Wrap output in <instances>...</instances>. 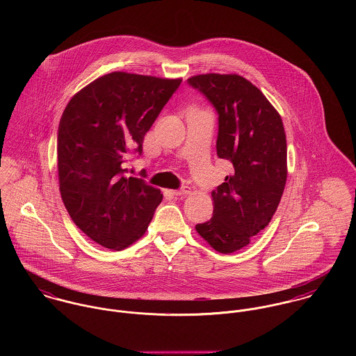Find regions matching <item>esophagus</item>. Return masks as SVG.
<instances>
[{
  "label": "esophagus",
  "mask_w": 356,
  "mask_h": 356,
  "mask_svg": "<svg viewBox=\"0 0 356 356\" xmlns=\"http://www.w3.org/2000/svg\"><path fill=\"white\" fill-rule=\"evenodd\" d=\"M172 195H174V196H186V195H191V188L184 186V188H181V189H178V191H172Z\"/></svg>",
  "instance_id": "34e87169"
}]
</instances>
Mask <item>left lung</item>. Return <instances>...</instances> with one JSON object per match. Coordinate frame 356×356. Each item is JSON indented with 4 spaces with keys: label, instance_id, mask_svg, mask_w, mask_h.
<instances>
[{
    "label": "left lung",
    "instance_id": "left-lung-1",
    "mask_svg": "<svg viewBox=\"0 0 356 356\" xmlns=\"http://www.w3.org/2000/svg\"><path fill=\"white\" fill-rule=\"evenodd\" d=\"M219 115L216 154L233 174L212 192L213 213L196 232L220 254L247 247L271 220L286 177V136L278 111L238 74H202L188 79Z\"/></svg>",
    "mask_w": 356,
    "mask_h": 356
}]
</instances>
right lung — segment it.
Segmentation results:
<instances>
[{"instance_id": "obj_1", "label": "right lung", "mask_w": 356, "mask_h": 356, "mask_svg": "<svg viewBox=\"0 0 356 356\" xmlns=\"http://www.w3.org/2000/svg\"><path fill=\"white\" fill-rule=\"evenodd\" d=\"M182 79L115 71L72 96L58 124L61 200L74 223L104 248L122 251L141 238L160 189L126 177L129 153L143 152L147 131Z\"/></svg>"}]
</instances>
